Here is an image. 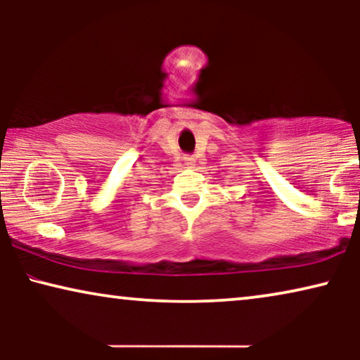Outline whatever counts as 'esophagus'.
I'll list each match as a JSON object with an SVG mask.
<instances>
[{
	"label": "esophagus",
	"instance_id": "esophagus-1",
	"mask_svg": "<svg viewBox=\"0 0 360 360\" xmlns=\"http://www.w3.org/2000/svg\"><path fill=\"white\" fill-rule=\"evenodd\" d=\"M185 165H186V167H193V165H195V159H193V157H185Z\"/></svg>",
	"mask_w": 360,
	"mask_h": 360
}]
</instances>
